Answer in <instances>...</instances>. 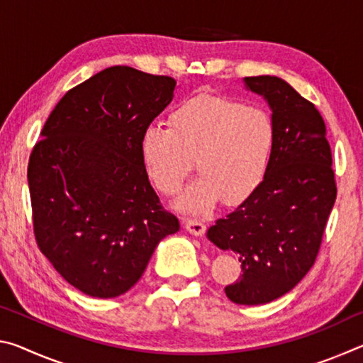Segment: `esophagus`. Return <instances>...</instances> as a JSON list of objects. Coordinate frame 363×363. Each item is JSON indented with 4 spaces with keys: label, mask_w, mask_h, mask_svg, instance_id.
I'll return each mask as SVG.
<instances>
[{
    "label": "esophagus",
    "mask_w": 363,
    "mask_h": 363,
    "mask_svg": "<svg viewBox=\"0 0 363 363\" xmlns=\"http://www.w3.org/2000/svg\"><path fill=\"white\" fill-rule=\"evenodd\" d=\"M184 225H186V229L190 233H194V235H201L206 229V225L196 218H184Z\"/></svg>",
    "instance_id": "esophagus-1"
}]
</instances>
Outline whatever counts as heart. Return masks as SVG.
I'll return each instance as SVG.
<instances>
[{
    "instance_id": "1",
    "label": "heart",
    "mask_w": 363,
    "mask_h": 363,
    "mask_svg": "<svg viewBox=\"0 0 363 363\" xmlns=\"http://www.w3.org/2000/svg\"><path fill=\"white\" fill-rule=\"evenodd\" d=\"M274 143V120L266 108L199 94L171 112L169 130L147 128L139 150L147 176L167 196L179 192L194 160L199 176L177 206L203 214L220 196L237 203L255 192L267 173Z\"/></svg>"
}]
</instances>
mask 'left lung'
<instances>
[{
    "mask_svg": "<svg viewBox=\"0 0 363 363\" xmlns=\"http://www.w3.org/2000/svg\"><path fill=\"white\" fill-rule=\"evenodd\" d=\"M245 84L272 108V155L262 182L208 229V238L242 262L240 277L224 288L227 298L256 306L284 296L314 266L337 189L314 104L277 77H247Z\"/></svg>",
    "mask_w": 363,
    "mask_h": 363,
    "instance_id": "obj_1",
    "label": "left lung"
}]
</instances>
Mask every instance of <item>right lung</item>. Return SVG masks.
Returning a JSON list of instances; mask_svg holds the SVG:
<instances>
[{
	"label": "right lung",
	"mask_w": 363,
	"mask_h": 363,
	"mask_svg": "<svg viewBox=\"0 0 363 363\" xmlns=\"http://www.w3.org/2000/svg\"><path fill=\"white\" fill-rule=\"evenodd\" d=\"M176 79L126 65L67 91L28 160L36 245L94 298L138 284L158 242L179 230L140 160V136L173 101Z\"/></svg>",
	"instance_id": "add662e5"
}]
</instances>
